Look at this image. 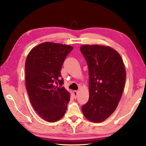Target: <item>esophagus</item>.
<instances>
[{"label":"esophagus","mask_w":146,"mask_h":146,"mask_svg":"<svg viewBox=\"0 0 146 146\" xmlns=\"http://www.w3.org/2000/svg\"><path fill=\"white\" fill-rule=\"evenodd\" d=\"M78 93V92L77 91H73V94H74V98H75V99L77 98Z\"/></svg>","instance_id":"esophagus-1"}]
</instances>
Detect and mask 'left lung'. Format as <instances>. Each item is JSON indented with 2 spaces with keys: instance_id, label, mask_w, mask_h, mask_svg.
<instances>
[{
  "instance_id": "1",
  "label": "left lung",
  "mask_w": 146,
  "mask_h": 146,
  "mask_svg": "<svg viewBox=\"0 0 146 146\" xmlns=\"http://www.w3.org/2000/svg\"><path fill=\"white\" fill-rule=\"evenodd\" d=\"M80 51L89 70L88 102L82 112L90 121L102 122L115 111L124 88L126 72L120 54L102 45H82Z\"/></svg>"
}]
</instances>
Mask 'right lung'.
I'll return each instance as SVG.
<instances>
[{"label": "right lung", "instance_id": "add662e5", "mask_svg": "<svg viewBox=\"0 0 146 146\" xmlns=\"http://www.w3.org/2000/svg\"><path fill=\"white\" fill-rule=\"evenodd\" d=\"M72 49L69 45L42 42L30 51L25 60V85L31 104L48 122L60 120L67 110L70 96L63 86L60 70Z\"/></svg>", "mask_w": 146, "mask_h": 146}]
</instances>
